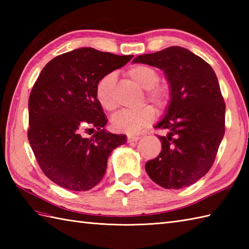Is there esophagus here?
<instances>
[{
  "label": "esophagus",
  "instance_id": "obj_1",
  "mask_svg": "<svg viewBox=\"0 0 249 249\" xmlns=\"http://www.w3.org/2000/svg\"><path fill=\"white\" fill-rule=\"evenodd\" d=\"M139 139H140V136L127 135V141H128V142H135V141H138Z\"/></svg>",
  "mask_w": 249,
  "mask_h": 249
}]
</instances>
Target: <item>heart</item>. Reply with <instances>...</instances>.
I'll return each instance as SVG.
<instances>
[{
	"instance_id": "obj_1",
	"label": "heart",
	"mask_w": 249,
	"mask_h": 249,
	"mask_svg": "<svg viewBox=\"0 0 249 249\" xmlns=\"http://www.w3.org/2000/svg\"><path fill=\"white\" fill-rule=\"evenodd\" d=\"M128 77L142 89H146V95L151 102L157 107L165 108L169 103V94L163 88L157 87L160 80L158 73L153 68L145 65H134L127 71ZM114 73H108L98 81L96 86V99L102 108L108 112L116 107L114 100ZM155 110L150 106L136 111H121L111 120L112 128L118 133L138 134L146 126L151 125L155 120Z\"/></svg>"
}]
</instances>
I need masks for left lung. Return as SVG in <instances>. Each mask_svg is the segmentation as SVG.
I'll use <instances>...</instances> for the list:
<instances>
[{"label":"left lung","mask_w":249,"mask_h":249,"mask_svg":"<svg viewBox=\"0 0 249 249\" xmlns=\"http://www.w3.org/2000/svg\"><path fill=\"white\" fill-rule=\"evenodd\" d=\"M133 63L160 68L170 89L165 116L155 125L167 130L158 136L162 150L145 163V171L163 188L187 187L209 172L225 135L217 77L204 60L178 46L138 55Z\"/></svg>","instance_id":"obj_1"}]
</instances>
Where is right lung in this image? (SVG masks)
I'll return each instance as SVG.
<instances>
[{"instance_id": "obj_1", "label": "right lung", "mask_w": 249, "mask_h": 249, "mask_svg": "<svg viewBox=\"0 0 249 249\" xmlns=\"http://www.w3.org/2000/svg\"><path fill=\"white\" fill-rule=\"evenodd\" d=\"M133 56L84 47L55 56L41 71L29 98L28 138L40 169L59 186L93 188L111 152L126 143L125 135L104 128L107 118L95 91L100 79ZM87 125L98 129L91 139L81 136Z\"/></svg>"}]
</instances>
